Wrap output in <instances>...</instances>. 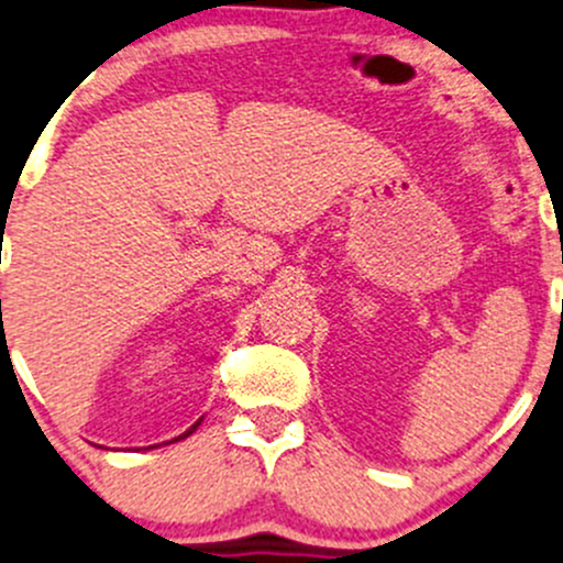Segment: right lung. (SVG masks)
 I'll return each mask as SVG.
<instances>
[{
	"label": "right lung",
	"instance_id": "add662e5",
	"mask_svg": "<svg viewBox=\"0 0 563 563\" xmlns=\"http://www.w3.org/2000/svg\"><path fill=\"white\" fill-rule=\"evenodd\" d=\"M199 423H202V418H199V421H197V423H194V426H191V429H188V431H186V434L175 437V442H177V440H186V437H188V434H194V431H197V426H199ZM169 442H173V440H169ZM151 448H156V445H151Z\"/></svg>",
	"mask_w": 563,
	"mask_h": 563
}]
</instances>
